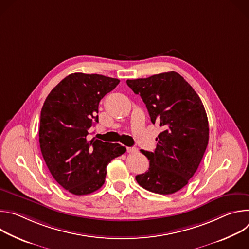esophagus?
<instances>
[{
    "mask_svg": "<svg viewBox=\"0 0 249 249\" xmlns=\"http://www.w3.org/2000/svg\"><path fill=\"white\" fill-rule=\"evenodd\" d=\"M127 152L130 153V154H134V153H137V152H138V149L133 148V147H128V148H127Z\"/></svg>",
    "mask_w": 249,
    "mask_h": 249,
    "instance_id": "34e87169",
    "label": "esophagus"
}]
</instances>
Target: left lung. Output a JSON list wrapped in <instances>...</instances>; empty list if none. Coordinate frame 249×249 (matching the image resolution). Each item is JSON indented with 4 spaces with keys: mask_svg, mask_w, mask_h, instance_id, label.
Here are the masks:
<instances>
[{
    "mask_svg": "<svg viewBox=\"0 0 249 249\" xmlns=\"http://www.w3.org/2000/svg\"><path fill=\"white\" fill-rule=\"evenodd\" d=\"M126 83L145 102L151 121L162 128L155 152L141 150L150 167L136 180L148 191L161 195L179 191L196 172L208 146L204 105L193 88L173 71Z\"/></svg>",
    "mask_w": 249,
    "mask_h": 249,
    "instance_id": "1",
    "label": "left lung"
}]
</instances>
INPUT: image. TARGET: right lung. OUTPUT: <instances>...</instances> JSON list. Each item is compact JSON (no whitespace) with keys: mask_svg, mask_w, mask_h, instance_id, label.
<instances>
[{"mask_svg":"<svg viewBox=\"0 0 249 249\" xmlns=\"http://www.w3.org/2000/svg\"><path fill=\"white\" fill-rule=\"evenodd\" d=\"M97 74H71L48 94L41 109L39 144L54 179L74 195L98 190L106 166L123 155L119 144L89 141V131L98 123V103L119 84Z\"/></svg>","mask_w":249,"mask_h":249,"instance_id":"1","label":"right lung"}]
</instances>
